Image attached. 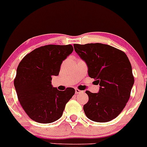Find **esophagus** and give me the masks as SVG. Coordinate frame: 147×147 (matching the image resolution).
Instances as JSON below:
<instances>
[{
  "label": "esophagus",
  "instance_id": "esophagus-1",
  "mask_svg": "<svg viewBox=\"0 0 147 147\" xmlns=\"http://www.w3.org/2000/svg\"><path fill=\"white\" fill-rule=\"evenodd\" d=\"M82 92H83L82 90H80L79 89H78V88L75 89V93H76V94H78V93H81Z\"/></svg>",
  "mask_w": 147,
  "mask_h": 147
}]
</instances>
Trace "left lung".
<instances>
[{
  "label": "left lung",
  "instance_id": "1",
  "mask_svg": "<svg viewBox=\"0 0 147 147\" xmlns=\"http://www.w3.org/2000/svg\"><path fill=\"white\" fill-rule=\"evenodd\" d=\"M74 50L88 66V74L100 86L98 93L86 90V117L98 122L111 121L126 105L134 85L131 63L125 52L101 43L74 45Z\"/></svg>",
  "mask_w": 147,
  "mask_h": 147
}]
</instances>
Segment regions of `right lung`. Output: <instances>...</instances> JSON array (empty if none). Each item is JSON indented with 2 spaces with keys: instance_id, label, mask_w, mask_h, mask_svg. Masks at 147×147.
<instances>
[{
  "instance_id": "add662e5",
  "label": "right lung",
  "mask_w": 147,
  "mask_h": 147,
  "mask_svg": "<svg viewBox=\"0 0 147 147\" xmlns=\"http://www.w3.org/2000/svg\"><path fill=\"white\" fill-rule=\"evenodd\" d=\"M73 51L71 45H45L34 49L20 62L15 88L21 106L32 120L51 123L62 115L75 90H59L51 85V77L59 75L61 63Z\"/></svg>"
}]
</instances>
